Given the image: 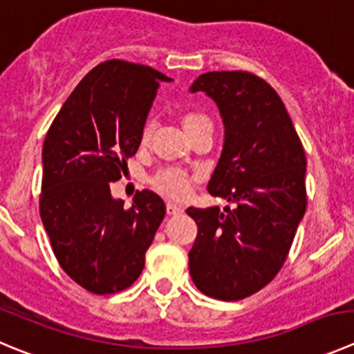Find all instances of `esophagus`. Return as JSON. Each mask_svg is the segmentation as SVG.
Segmentation results:
<instances>
[{
	"label": "esophagus",
	"instance_id": "1",
	"mask_svg": "<svg viewBox=\"0 0 354 354\" xmlns=\"http://www.w3.org/2000/svg\"><path fill=\"white\" fill-rule=\"evenodd\" d=\"M167 213L169 214H181L183 213V207L180 204H174V203H167Z\"/></svg>",
	"mask_w": 354,
	"mask_h": 354
}]
</instances>
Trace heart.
Wrapping results in <instances>:
<instances>
[{
  "instance_id": "1",
  "label": "heart",
  "mask_w": 354,
  "mask_h": 354,
  "mask_svg": "<svg viewBox=\"0 0 354 354\" xmlns=\"http://www.w3.org/2000/svg\"><path fill=\"white\" fill-rule=\"evenodd\" d=\"M181 124H183L185 131L190 136L194 131L201 129L203 125H211V120L206 115L199 113V111H187V113L181 117ZM151 136V125L147 124L141 129V145H148ZM151 183L157 188L158 192L164 194V196L171 197V199H183L185 196H188L190 192V187H192V178L188 176L185 171L180 169H162L151 178Z\"/></svg>"
}]
</instances>
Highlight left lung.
<instances>
[{"instance_id":"obj_1","label":"left lung","mask_w":354,"mask_h":354,"mask_svg":"<svg viewBox=\"0 0 354 354\" xmlns=\"http://www.w3.org/2000/svg\"><path fill=\"white\" fill-rule=\"evenodd\" d=\"M216 102L223 150L207 192L236 204L188 207L197 223L188 253L204 295L241 300L274 279L304 218L306 153L277 92L248 71H209L190 85Z\"/></svg>"}]
</instances>
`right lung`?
<instances>
[{"label":"right lung","mask_w":354,"mask_h":354,"mask_svg":"<svg viewBox=\"0 0 354 354\" xmlns=\"http://www.w3.org/2000/svg\"><path fill=\"white\" fill-rule=\"evenodd\" d=\"M162 82L171 78L150 66L101 62L69 94L45 136L43 227L64 272L97 295L136 281L166 216V204L151 190L138 192L131 207L110 192L140 148Z\"/></svg>","instance_id":"add662e5"}]
</instances>
